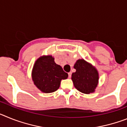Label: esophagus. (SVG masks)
I'll use <instances>...</instances> for the list:
<instances>
[{
  "instance_id": "34e87169",
  "label": "esophagus",
  "mask_w": 127,
  "mask_h": 127,
  "mask_svg": "<svg viewBox=\"0 0 127 127\" xmlns=\"http://www.w3.org/2000/svg\"><path fill=\"white\" fill-rule=\"evenodd\" d=\"M68 75H69V78H70V77H71V75H72V72H69V73H68Z\"/></svg>"
}]
</instances>
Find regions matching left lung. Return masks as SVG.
I'll use <instances>...</instances> for the list:
<instances>
[{
    "instance_id": "1",
    "label": "left lung",
    "mask_w": 127,
    "mask_h": 127,
    "mask_svg": "<svg viewBox=\"0 0 127 127\" xmlns=\"http://www.w3.org/2000/svg\"><path fill=\"white\" fill-rule=\"evenodd\" d=\"M76 70L71 79L75 88L85 94L95 92L98 83V73L95 67L83 59H79L74 65Z\"/></svg>"
}]
</instances>
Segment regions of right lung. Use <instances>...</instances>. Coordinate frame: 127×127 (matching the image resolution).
I'll return each mask as SVG.
<instances>
[{
	"label": "right lung",
	"mask_w": 127,
	"mask_h": 127,
	"mask_svg": "<svg viewBox=\"0 0 127 127\" xmlns=\"http://www.w3.org/2000/svg\"><path fill=\"white\" fill-rule=\"evenodd\" d=\"M51 55L39 57L33 65L32 80L37 88L44 93H52L59 88L62 79H66L68 74L57 64Z\"/></svg>",
	"instance_id": "add662e5"
}]
</instances>
